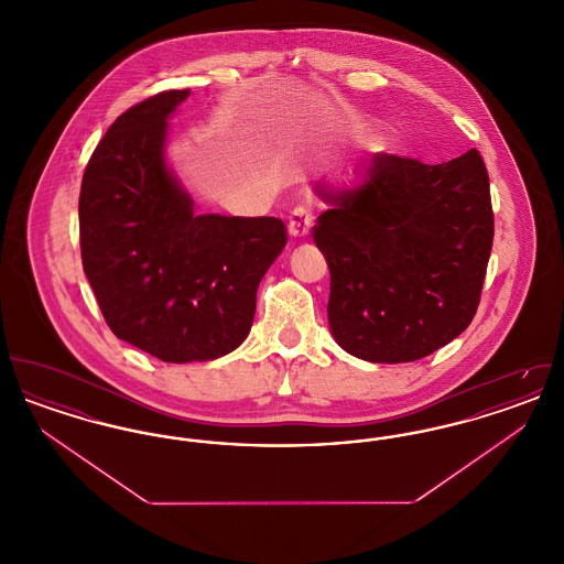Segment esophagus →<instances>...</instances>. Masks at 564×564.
<instances>
[{"instance_id":"esophagus-1","label":"esophagus","mask_w":564,"mask_h":564,"mask_svg":"<svg viewBox=\"0 0 564 564\" xmlns=\"http://www.w3.org/2000/svg\"><path fill=\"white\" fill-rule=\"evenodd\" d=\"M313 226V212L308 207H295L292 215H290V224H288V232L294 239H302L311 232Z\"/></svg>"}]
</instances>
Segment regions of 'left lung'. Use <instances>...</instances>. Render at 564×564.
Instances as JSON below:
<instances>
[{
    "label": "left lung",
    "mask_w": 564,
    "mask_h": 564,
    "mask_svg": "<svg viewBox=\"0 0 564 564\" xmlns=\"http://www.w3.org/2000/svg\"><path fill=\"white\" fill-rule=\"evenodd\" d=\"M317 194L329 209L313 239L327 260V319L343 349L403 364L467 329L495 235L478 150L442 164L376 154L359 186Z\"/></svg>",
    "instance_id": "obj_1"
}]
</instances>
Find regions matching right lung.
<instances>
[{
  "mask_svg": "<svg viewBox=\"0 0 564 564\" xmlns=\"http://www.w3.org/2000/svg\"><path fill=\"white\" fill-rule=\"evenodd\" d=\"M164 90L116 118L82 177V267L109 329L161 361H207L247 338L288 235L279 217L194 214L164 161Z\"/></svg>",
  "mask_w": 564,
  "mask_h": 564,
  "instance_id": "1",
  "label": "right lung"
}]
</instances>
